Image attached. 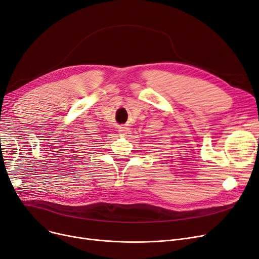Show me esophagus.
<instances>
[{
	"label": "esophagus",
	"instance_id": "1",
	"mask_svg": "<svg viewBox=\"0 0 259 259\" xmlns=\"http://www.w3.org/2000/svg\"><path fill=\"white\" fill-rule=\"evenodd\" d=\"M118 131H119V136L122 138H127L130 135V129L127 126H120L118 128Z\"/></svg>",
	"mask_w": 259,
	"mask_h": 259
}]
</instances>
